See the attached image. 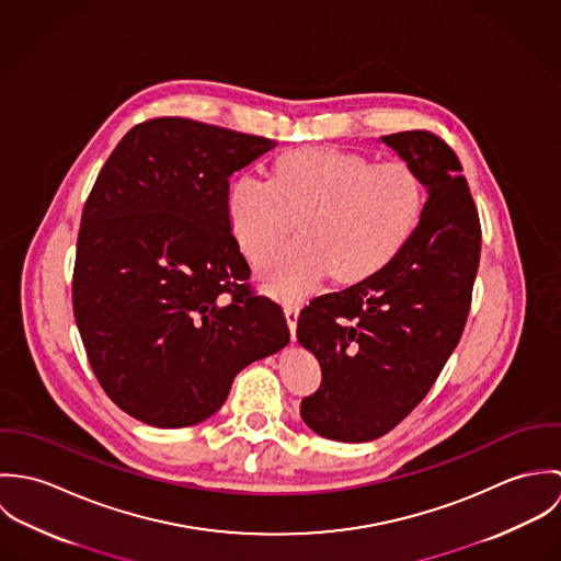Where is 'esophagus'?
Segmentation results:
<instances>
[{
	"label": "esophagus",
	"instance_id": "34e87169",
	"mask_svg": "<svg viewBox=\"0 0 561 561\" xmlns=\"http://www.w3.org/2000/svg\"><path fill=\"white\" fill-rule=\"evenodd\" d=\"M298 316H300V307L298 305H294V302L285 305V318H287V323H289V330H291L294 339H296V328H298Z\"/></svg>",
	"mask_w": 561,
	"mask_h": 561
}]
</instances>
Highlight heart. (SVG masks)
<instances>
[{
  "label": "heart",
  "mask_w": 561,
  "mask_h": 561,
  "mask_svg": "<svg viewBox=\"0 0 561 561\" xmlns=\"http://www.w3.org/2000/svg\"><path fill=\"white\" fill-rule=\"evenodd\" d=\"M423 207L412 165L307 147L274 161L272 181L241 176L229 220L243 252L261 263L300 225L302 236L267 267L265 285L283 298L311 289L325 272L354 283L385 267L410 238Z\"/></svg>",
  "instance_id": "obj_1"
}]
</instances>
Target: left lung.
<instances>
[{"instance_id": "left-lung-1", "label": "left lung", "mask_w": 561, "mask_h": 561, "mask_svg": "<svg viewBox=\"0 0 561 561\" xmlns=\"http://www.w3.org/2000/svg\"><path fill=\"white\" fill-rule=\"evenodd\" d=\"M382 142L427 192L419 225L385 267L298 318V341L321 367L300 414L341 443L385 436L427 396L462 336L480 267V216L451 147L419 129Z\"/></svg>"}]
</instances>
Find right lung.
I'll use <instances>...</instances> for the list:
<instances>
[{"label": "right lung", "mask_w": 561, "mask_h": 561, "mask_svg": "<svg viewBox=\"0 0 561 561\" xmlns=\"http://www.w3.org/2000/svg\"><path fill=\"white\" fill-rule=\"evenodd\" d=\"M276 142L190 118L136 125L81 214L73 311L88 363L121 410L187 427L241 369L289 343L283 309L250 289L229 176Z\"/></svg>", "instance_id": "1"}]
</instances>
